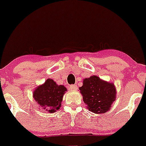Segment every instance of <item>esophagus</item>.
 <instances>
[{"mask_svg":"<svg viewBox=\"0 0 146 146\" xmlns=\"http://www.w3.org/2000/svg\"><path fill=\"white\" fill-rule=\"evenodd\" d=\"M78 87H77V85H72L70 86V89L72 90V91H75V90H77Z\"/></svg>","mask_w":146,"mask_h":146,"instance_id":"1","label":"esophagus"}]
</instances>
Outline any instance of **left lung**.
<instances>
[{
	"label": "left lung",
	"mask_w": 146,
	"mask_h": 146,
	"mask_svg": "<svg viewBox=\"0 0 146 146\" xmlns=\"http://www.w3.org/2000/svg\"><path fill=\"white\" fill-rule=\"evenodd\" d=\"M79 90L88 110L96 114L108 111L116 98L113 83L102 80L96 75L85 78Z\"/></svg>",
	"instance_id": "left-lung-1"
}]
</instances>
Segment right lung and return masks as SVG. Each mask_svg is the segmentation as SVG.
Listing matches in <instances>:
<instances>
[{
    "instance_id": "obj_1",
    "label": "right lung",
    "mask_w": 146,
    "mask_h": 146,
    "mask_svg": "<svg viewBox=\"0 0 146 146\" xmlns=\"http://www.w3.org/2000/svg\"><path fill=\"white\" fill-rule=\"evenodd\" d=\"M67 91L64 85H58L53 79L48 78L43 85L36 88L33 98L39 106L50 113H54L61 106L63 95Z\"/></svg>"
}]
</instances>
